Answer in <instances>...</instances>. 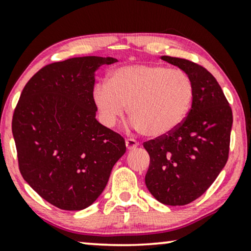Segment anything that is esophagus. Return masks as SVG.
Wrapping results in <instances>:
<instances>
[{
    "label": "esophagus",
    "instance_id": "34e87169",
    "mask_svg": "<svg viewBox=\"0 0 251 251\" xmlns=\"http://www.w3.org/2000/svg\"><path fill=\"white\" fill-rule=\"evenodd\" d=\"M126 145L128 150H135V149H137V146H138V143H137L135 139L128 138L126 140Z\"/></svg>",
    "mask_w": 251,
    "mask_h": 251
}]
</instances>
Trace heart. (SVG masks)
<instances>
[{
  "label": "heart",
  "mask_w": 251,
  "mask_h": 251,
  "mask_svg": "<svg viewBox=\"0 0 251 251\" xmlns=\"http://www.w3.org/2000/svg\"><path fill=\"white\" fill-rule=\"evenodd\" d=\"M194 87L181 70L159 65H126L98 83L92 100L106 126H113L128 106L129 118L150 138L166 136L181 125L190 111Z\"/></svg>",
  "instance_id": "heart-1"
}]
</instances>
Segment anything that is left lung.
<instances>
[{"mask_svg":"<svg viewBox=\"0 0 251 251\" xmlns=\"http://www.w3.org/2000/svg\"><path fill=\"white\" fill-rule=\"evenodd\" d=\"M190 75L194 87L192 107L173 132L144 143L150 154L145 184L167 205H185L200 198L228 159L232 108L221 85L201 65L162 56Z\"/></svg>","mask_w":251,"mask_h":251,"instance_id":"8db88e82","label":"left lung"}]
</instances>
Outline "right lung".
Wrapping results in <instances>:
<instances>
[{
	"label": "right lung",
	"mask_w": 251,
	"mask_h": 251,
	"mask_svg": "<svg viewBox=\"0 0 251 251\" xmlns=\"http://www.w3.org/2000/svg\"><path fill=\"white\" fill-rule=\"evenodd\" d=\"M112 57L47 65L20 95L12 118L20 174L54 207L82 210L97 200L126 153L123 137L96 120L95 72Z\"/></svg>",
	"instance_id": "add662e5"
}]
</instances>
